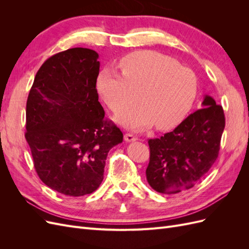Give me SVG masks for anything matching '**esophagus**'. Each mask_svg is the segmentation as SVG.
<instances>
[{
    "label": "esophagus",
    "mask_w": 249,
    "mask_h": 249,
    "mask_svg": "<svg viewBox=\"0 0 249 249\" xmlns=\"http://www.w3.org/2000/svg\"><path fill=\"white\" fill-rule=\"evenodd\" d=\"M138 138L136 137V136H134L133 134H131V133H126L125 135H124V140L126 141V142H132V141H136Z\"/></svg>",
    "instance_id": "obj_1"
}]
</instances>
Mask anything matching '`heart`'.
<instances>
[{
    "instance_id": "heart-1",
    "label": "heart",
    "mask_w": 249,
    "mask_h": 249,
    "mask_svg": "<svg viewBox=\"0 0 249 249\" xmlns=\"http://www.w3.org/2000/svg\"><path fill=\"white\" fill-rule=\"evenodd\" d=\"M122 73L105 69L96 81L97 92L113 112L137 100L142 103L117 116L119 124L142 130L156 122L159 129L179 124L191 109L197 92V79L188 67L155 51H137L119 62Z\"/></svg>"
}]
</instances>
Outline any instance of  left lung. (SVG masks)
Returning <instances> with one entry per match:
<instances>
[{
    "label": "left lung",
    "instance_id": "obj_1",
    "mask_svg": "<svg viewBox=\"0 0 249 249\" xmlns=\"http://www.w3.org/2000/svg\"><path fill=\"white\" fill-rule=\"evenodd\" d=\"M184 119L172 132L149 139L146 179L154 190L175 194L190 189L213 166L225 126L224 112L213 97Z\"/></svg>",
    "mask_w": 249,
    "mask_h": 249
}]
</instances>
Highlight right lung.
Instances as JSON below:
<instances>
[{"instance_id": "right-lung-1", "label": "right lung", "mask_w": 249, "mask_h": 249, "mask_svg": "<svg viewBox=\"0 0 249 249\" xmlns=\"http://www.w3.org/2000/svg\"><path fill=\"white\" fill-rule=\"evenodd\" d=\"M97 59L95 51L84 48L50 57L27 100L25 137L35 170L51 189L69 196L100 187L109 150L124 139L99 102Z\"/></svg>"}]
</instances>
